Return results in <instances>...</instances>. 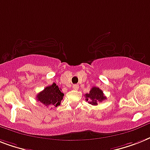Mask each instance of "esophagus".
I'll return each instance as SVG.
<instances>
[{"label":"esophagus","instance_id":"obj_1","mask_svg":"<svg viewBox=\"0 0 150 150\" xmlns=\"http://www.w3.org/2000/svg\"><path fill=\"white\" fill-rule=\"evenodd\" d=\"M73 89H75V90L79 89V85H74V86H73Z\"/></svg>","mask_w":150,"mask_h":150}]
</instances>
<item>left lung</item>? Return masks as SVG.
Masks as SVG:
<instances>
[{
	"mask_svg": "<svg viewBox=\"0 0 150 150\" xmlns=\"http://www.w3.org/2000/svg\"><path fill=\"white\" fill-rule=\"evenodd\" d=\"M85 96L86 100L92 105H97L98 103H101L102 101L106 99V97L104 96L103 91L98 87H92L89 93L86 94Z\"/></svg>",
	"mask_w": 150,
	"mask_h": 150,
	"instance_id": "left-lung-1",
	"label": "left lung"
}]
</instances>
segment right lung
<instances>
[{
    "mask_svg": "<svg viewBox=\"0 0 150 150\" xmlns=\"http://www.w3.org/2000/svg\"><path fill=\"white\" fill-rule=\"evenodd\" d=\"M64 93L62 92L61 89L56 86L55 83H53L52 86H47L43 91H41L37 95V100L39 101L45 106L57 107L61 104L62 100Z\"/></svg>",
    "mask_w": 150,
    "mask_h": 150,
    "instance_id": "right-lung-1",
    "label": "right lung"
}]
</instances>
